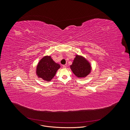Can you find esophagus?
<instances>
[{
    "instance_id": "esophagus-1",
    "label": "esophagus",
    "mask_w": 130,
    "mask_h": 130,
    "mask_svg": "<svg viewBox=\"0 0 130 130\" xmlns=\"http://www.w3.org/2000/svg\"><path fill=\"white\" fill-rule=\"evenodd\" d=\"M62 67H63V68L65 69V68H66V65H63V66H62Z\"/></svg>"
}]
</instances>
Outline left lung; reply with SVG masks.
<instances>
[{"mask_svg": "<svg viewBox=\"0 0 130 130\" xmlns=\"http://www.w3.org/2000/svg\"><path fill=\"white\" fill-rule=\"evenodd\" d=\"M70 68L73 73L78 78H84L90 74L92 67L90 63L81 56L75 55Z\"/></svg>", "mask_w": 130, "mask_h": 130, "instance_id": "8db88e82", "label": "left lung"}]
</instances>
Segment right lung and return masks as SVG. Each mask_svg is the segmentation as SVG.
<instances>
[{"mask_svg": "<svg viewBox=\"0 0 130 130\" xmlns=\"http://www.w3.org/2000/svg\"><path fill=\"white\" fill-rule=\"evenodd\" d=\"M60 68V65L55 62L51 56H45L37 64L36 74L38 78L49 82L54 78Z\"/></svg>", "mask_w": 130, "mask_h": 130, "instance_id": "obj_1", "label": "right lung"}]
</instances>
